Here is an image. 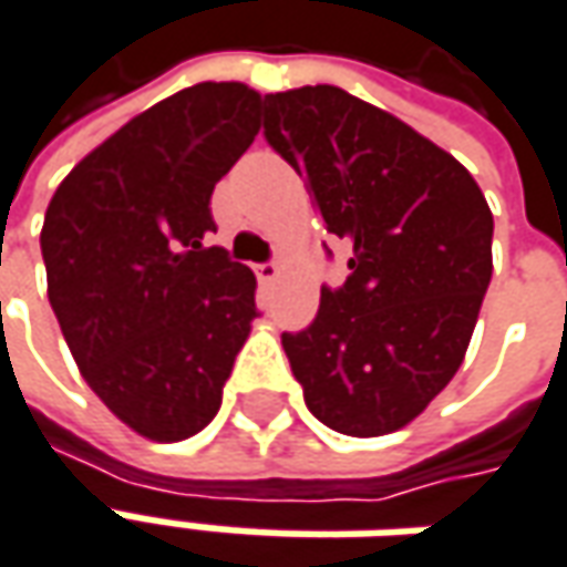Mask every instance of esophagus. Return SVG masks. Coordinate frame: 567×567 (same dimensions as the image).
<instances>
[{
    "label": "esophagus",
    "mask_w": 567,
    "mask_h": 567,
    "mask_svg": "<svg viewBox=\"0 0 567 567\" xmlns=\"http://www.w3.org/2000/svg\"><path fill=\"white\" fill-rule=\"evenodd\" d=\"M254 272H257V279L264 285L276 282V276H279V264L276 260H266V264L254 266Z\"/></svg>",
    "instance_id": "1"
}]
</instances>
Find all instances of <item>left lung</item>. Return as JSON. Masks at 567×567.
<instances>
[{"instance_id": "obj_1", "label": "left lung", "mask_w": 567, "mask_h": 567, "mask_svg": "<svg viewBox=\"0 0 567 567\" xmlns=\"http://www.w3.org/2000/svg\"><path fill=\"white\" fill-rule=\"evenodd\" d=\"M264 109L266 144L351 247L348 279L322 285L317 320L282 332L291 373L329 430H401L464 361L493 276V213L452 153L348 90L266 93Z\"/></svg>"}]
</instances>
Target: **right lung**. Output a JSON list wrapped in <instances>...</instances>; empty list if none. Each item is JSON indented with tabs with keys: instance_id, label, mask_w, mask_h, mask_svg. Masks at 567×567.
Instances as JSON below:
<instances>
[{
	"instance_id": "obj_1",
	"label": "right lung",
	"mask_w": 567,
	"mask_h": 567,
	"mask_svg": "<svg viewBox=\"0 0 567 567\" xmlns=\"http://www.w3.org/2000/svg\"><path fill=\"white\" fill-rule=\"evenodd\" d=\"M260 93L194 84L150 106L71 168L40 250L50 303L87 385L141 436L178 442L223 404L257 279L223 247L209 197L257 131Z\"/></svg>"
}]
</instances>
